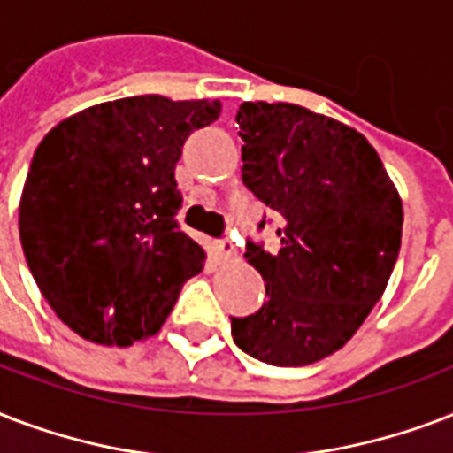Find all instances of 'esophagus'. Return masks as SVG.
Wrapping results in <instances>:
<instances>
[{"mask_svg":"<svg viewBox=\"0 0 453 453\" xmlns=\"http://www.w3.org/2000/svg\"><path fill=\"white\" fill-rule=\"evenodd\" d=\"M217 250H219V255H222L224 259H231V262H236L238 259L236 248H234V243H231V241H226V238L217 243Z\"/></svg>","mask_w":453,"mask_h":453,"instance_id":"esophagus-1","label":"esophagus"}]
</instances>
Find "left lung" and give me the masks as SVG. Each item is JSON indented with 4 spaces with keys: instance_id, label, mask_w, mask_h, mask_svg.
Instances as JSON below:
<instances>
[{
    "instance_id": "left-lung-1",
    "label": "left lung",
    "mask_w": 453,
    "mask_h": 453,
    "mask_svg": "<svg viewBox=\"0 0 453 453\" xmlns=\"http://www.w3.org/2000/svg\"><path fill=\"white\" fill-rule=\"evenodd\" d=\"M236 122L243 184L283 226L279 252L248 243L269 300L231 319V335L255 359L307 366L338 352L383 297L402 198L369 139L345 122L281 101H245Z\"/></svg>"
}]
</instances>
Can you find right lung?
<instances>
[{"label": "right lung", "mask_w": 453, "mask_h": 453, "mask_svg": "<svg viewBox=\"0 0 453 453\" xmlns=\"http://www.w3.org/2000/svg\"><path fill=\"white\" fill-rule=\"evenodd\" d=\"M222 104L160 94L106 101L63 118L30 163L20 245L56 317L96 345L160 331L205 250L179 231L174 165Z\"/></svg>", "instance_id": "obj_1"}]
</instances>
